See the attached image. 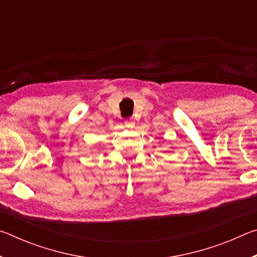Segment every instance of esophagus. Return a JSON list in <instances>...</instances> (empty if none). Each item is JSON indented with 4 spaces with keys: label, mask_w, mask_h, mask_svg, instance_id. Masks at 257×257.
<instances>
[{
    "label": "esophagus",
    "mask_w": 257,
    "mask_h": 257,
    "mask_svg": "<svg viewBox=\"0 0 257 257\" xmlns=\"http://www.w3.org/2000/svg\"><path fill=\"white\" fill-rule=\"evenodd\" d=\"M124 125L127 128H134L135 127V121H134V119L133 118H130V119H127L124 121Z\"/></svg>",
    "instance_id": "obj_1"
}]
</instances>
